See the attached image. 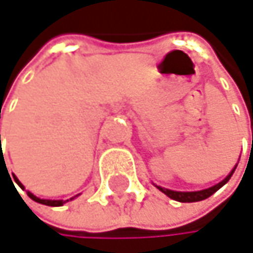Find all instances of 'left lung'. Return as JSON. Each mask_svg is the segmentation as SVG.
Returning a JSON list of instances; mask_svg holds the SVG:
<instances>
[{"mask_svg":"<svg viewBox=\"0 0 253 253\" xmlns=\"http://www.w3.org/2000/svg\"><path fill=\"white\" fill-rule=\"evenodd\" d=\"M236 168H237V165L234 167V169H232L220 183H217V184H214V186H211V187H209V189H203V190H195V192H178V190L165 189V187H162V186H156V187H157L160 192H164L167 196H169L171 200H175V201H178V203H196V201H203V200H206V198L211 196L214 192H217L223 184H226V183L229 181L231 175L234 174V171H236Z\"/></svg>","mask_w":253,"mask_h":253,"instance_id":"8db88e82","label":"left lung"}]
</instances>
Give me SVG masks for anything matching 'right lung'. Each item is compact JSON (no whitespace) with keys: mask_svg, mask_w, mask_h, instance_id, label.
Instances as JSON below:
<instances>
[{"mask_svg":"<svg viewBox=\"0 0 253 253\" xmlns=\"http://www.w3.org/2000/svg\"><path fill=\"white\" fill-rule=\"evenodd\" d=\"M0 138H1V136H0ZM0 142H1V141H0ZM0 147H1V144H0ZM14 181H16L17 184H19V186H21L22 189H25V187H24V184H22V183H21L19 180H17V177H16V175H14ZM27 193H28V196L31 198L33 201H36V203H39V204L50 206V207H61V206H63V204H66L67 201H72V200H75L76 196H79V195H81V193H78V195L72 196L70 200H66V201H63V200H40V198H37V196H36V195H33L31 192H27Z\"/></svg>","mask_w":253,"mask_h":253,"instance_id":"1","label":"right lung"}]
</instances>
